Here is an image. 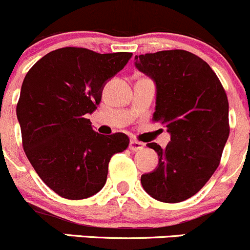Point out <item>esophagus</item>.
<instances>
[{
    "label": "esophagus",
    "instance_id": "34e87169",
    "mask_svg": "<svg viewBox=\"0 0 250 250\" xmlns=\"http://www.w3.org/2000/svg\"><path fill=\"white\" fill-rule=\"evenodd\" d=\"M128 148H130L131 150H133V152H136V150H141L145 148V143L140 142V141L137 140H131Z\"/></svg>",
    "mask_w": 250,
    "mask_h": 250
}]
</instances>
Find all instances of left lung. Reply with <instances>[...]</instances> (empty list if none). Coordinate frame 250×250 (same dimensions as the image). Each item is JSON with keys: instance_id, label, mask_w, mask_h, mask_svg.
<instances>
[{"instance_id": "obj_1", "label": "left lung", "mask_w": 250, "mask_h": 250, "mask_svg": "<svg viewBox=\"0 0 250 250\" xmlns=\"http://www.w3.org/2000/svg\"><path fill=\"white\" fill-rule=\"evenodd\" d=\"M136 68L157 85L153 122L167 126L163 149L148 143L159 167L141 177L145 191L164 203H180L201 191L220 164L229 135V101L209 64L184 49L135 57Z\"/></svg>"}]
</instances>
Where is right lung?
Segmentation results:
<instances>
[{
	"mask_svg": "<svg viewBox=\"0 0 250 250\" xmlns=\"http://www.w3.org/2000/svg\"><path fill=\"white\" fill-rule=\"evenodd\" d=\"M131 57L64 47L42 57L25 75L17 104L24 152L42 181L63 198L78 201L101 191L110 158L130 143L123 132L93 131L86 114Z\"/></svg>",
	"mask_w": 250,
	"mask_h": 250,
	"instance_id": "right-lung-1",
	"label": "right lung"
}]
</instances>
